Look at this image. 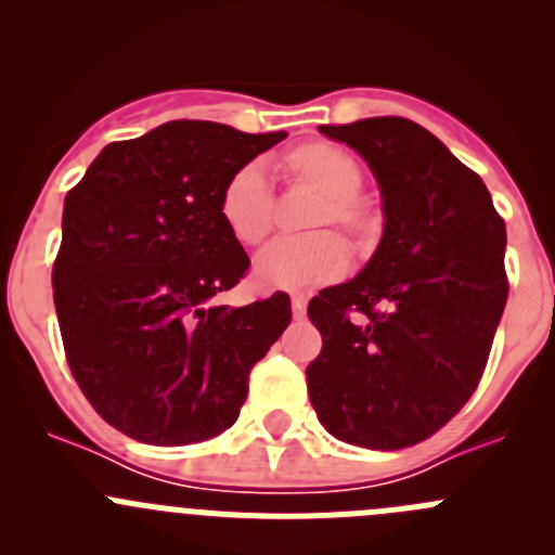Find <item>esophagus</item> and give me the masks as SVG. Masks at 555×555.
<instances>
[{
  "mask_svg": "<svg viewBox=\"0 0 555 555\" xmlns=\"http://www.w3.org/2000/svg\"><path fill=\"white\" fill-rule=\"evenodd\" d=\"M293 317L295 319H304L306 317V295L304 293H295L293 295Z\"/></svg>",
  "mask_w": 555,
  "mask_h": 555,
  "instance_id": "esophagus-1",
  "label": "esophagus"
}]
</instances>
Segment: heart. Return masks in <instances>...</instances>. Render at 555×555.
Instances as JSON below:
<instances>
[{"label": "heart", "instance_id": "obj_1", "mask_svg": "<svg viewBox=\"0 0 555 555\" xmlns=\"http://www.w3.org/2000/svg\"><path fill=\"white\" fill-rule=\"evenodd\" d=\"M289 169L324 193L313 225H338L351 238H365L371 215L357 198L362 190V169L349 153L327 142L304 144L289 155ZM222 220L228 231L246 246L266 242L273 228V190L266 164L251 160L231 173L220 198ZM257 276L262 284L279 289H304L335 282L349 268V249L333 231L311 236H282L257 257Z\"/></svg>", "mask_w": 555, "mask_h": 555}]
</instances>
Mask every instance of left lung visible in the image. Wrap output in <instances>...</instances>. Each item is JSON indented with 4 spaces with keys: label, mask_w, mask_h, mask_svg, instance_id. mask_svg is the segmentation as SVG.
<instances>
[{
    "label": "left lung",
    "mask_w": 555,
    "mask_h": 555,
    "mask_svg": "<svg viewBox=\"0 0 555 555\" xmlns=\"http://www.w3.org/2000/svg\"><path fill=\"white\" fill-rule=\"evenodd\" d=\"M319 131L367 160L386 225L365 271L309 304L322 335L311 405L344 443L408 449L478 389L511 289L505 220L483 179L408 117Z\"/></svg>",
    "instance_id": "obj_1"
}]
</instances>
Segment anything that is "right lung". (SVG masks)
<instances>
[{
  "instance_id": "add662e5",
  "label": "right lung",
  "mask_w": 555,
  "mask_h": 555,
  "mask_svg": "<svg viewBox=\"0 0 555 555\" xmlns=\"http://www.w3.org/2000/svg\"><path fill=\"white\" fill-rule=\"evenodd\" d=\"M284 137L171 120L106 144L66 193L53 262L66 362L93 411L139 443L225 433L251 367L293 319L287 293L217 304L249 271L222 188Z\"/></svg>"
}]
</instances>
